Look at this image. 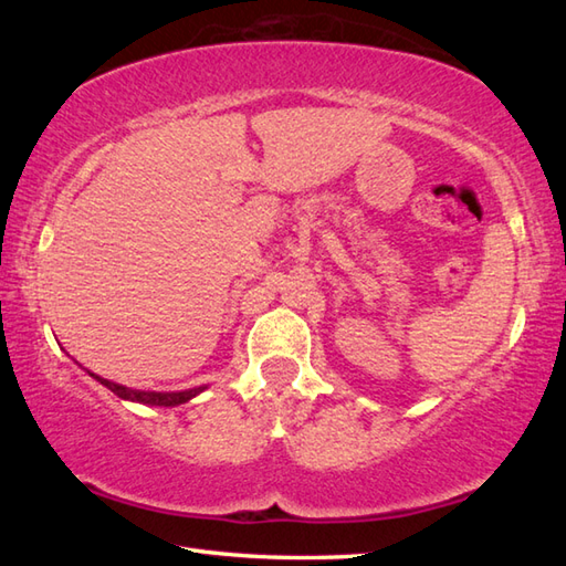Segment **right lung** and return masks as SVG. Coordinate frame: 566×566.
<instances>
[{
    "label": "right lung",
    "mask_w": 566,
    "mask_h": 566,
    "mask_svg": "<svg viewBox=\"0 0 566 566\" xmlns=\"http://www.w3.org/2000/svg\"><path fill=\"white\" fill-rule=\"evenodd\" d=\"M92 379H97L102 387H106L109 391H114L118 399L124 401H134V403H143V406H179V403H187L195 399V396H199L207 387H195V389H185V391H140V389H130V387H124V384H116V381H109L104 379L99 375H92Z\"/></svg>",
    "instance_id": "1"
}]
</instances>
